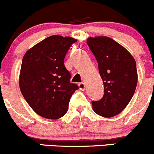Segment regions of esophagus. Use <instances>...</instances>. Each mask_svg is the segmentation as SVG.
Returning <instances> with one entry per match:
<instances>
[{"label":"esophagus","instance_id":"1","mask_svg":"<svg viewBox=\"0 0 154 154\" xmlns=\"http://www.w3.org/2000/svg\"><path fill=\"white\" fill-rule=\"evenodd\" d=\"M79 88H80V90L81 91H84L85 88V83H83V82H80V83H79Z\"/></svg>","mask_w":154,"mask_h":154}]
</instances>
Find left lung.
<instances>
[{"instance_id":"8db88e82","label":"left lung","mask_w":154,"mask_h":154,"mask_svg":"<svg viewBox=\"0 0 154 154\" xmlns=\"http://www.w3.org/2000/svg\"><path fill=\"white\" fill-rule=\"evenodd\" d=\"M86 42L97 61L104 85L103 97L92 101L93 110L103 117L116 116L135 92L138 80L135 60L126 48L108 37H91Z\"/></svg>"}]
</instances>
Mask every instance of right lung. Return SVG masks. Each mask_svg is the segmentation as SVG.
Wrapping results in <instances>:
<instances>
[{
    "instance_id": "1",
    "label": "right lung",
    "mask_w": 154,
    "mask_h": 154,
    "mask_svg": "<svg viewBox=\"0 0 154 154\" xmlns=\"http://www.w3.org/2000/svg\"><path fill=\"white\" fill-rule=\"evenodd\" d=\"M77 40L52 35L26 52L19 76L23 96L35 113L49 119L63 116L72 94L78 89L70 82L64 65L68 50Z\"/></svg>"
}]
</instances>
